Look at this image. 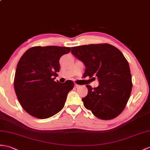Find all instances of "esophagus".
Returning a JSON list of instances; mask_svg holds the SVG:
<instances>
[{
    "mask_svg": "<svg viewBox=\"0 0 150 150\" xmlns=\"http://www.w3.org/2000/svg\"><path fill=\"white\" fill-rule=\"evenodd\" d=\"M79 87H80V85H78V84H76V83H75V88H79Z\"/></svg>",
    "mask_w": 150,
    "mask_h": 150,
    "instance_id": "obj_1",
    "label": "esophagus"
}]
</instances>
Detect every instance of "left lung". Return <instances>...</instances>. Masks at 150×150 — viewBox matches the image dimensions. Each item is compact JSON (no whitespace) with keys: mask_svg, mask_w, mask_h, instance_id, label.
<instances>
[{"mask_svg":"<svg viewBox=\"0 0 150 150\" xmlns=\"http://www.w3.org/2000/svg\"><path fill=\"white\" fill-rule=\"evenodd\" d=\"M71 53L84 64L83 76L98 79L97 88H88L82 100L87 109L101 120L114 119L122 112L132 88L129 64L121 52L107 43L71 47Z\"/></svg>","mask_w":150,"mask_h":150,"instance_id":"obj_1","label":"left lung"}]
</instances>
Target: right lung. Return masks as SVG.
Returning <instances> with one entry per match:
<instances>
[{
	"label": "right lung",
	"mask_w": 150,
	"mask_h": 150,
	"mask_svg": "<svg viewBox=\"0 0 150 150\" xmlns=\"http://www.w3.org/2000/svg\"><path fill=\"white\" fill-rule=\"evenodd\" d=\"M70 50V47L38 46L30 48L21 57L14 88L21 106L32 116L47 119L64 107L74 83L70 80L60 83L54 79L60 69L59 59Z\"/></svg>",
	"instance_id": "1"
}]
</instances>
